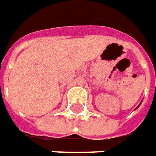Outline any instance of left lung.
<instances>
[{
  "label": "left lung",
  "mask_w": 156,
  "mask_h": 156,
  "mask_svg": "<svg viewBox=\"0 0 156 156\" xmlns=\"http://www.w3.org/2000/svg\"><path fill=\"white\" fill-rule=\"evenodd\" d=\"M141 104H142V102H141V103H140V104H139V105H138V106H137V108H136V109H137V108H138V107H139V106H140V105H141Z\"/></svg>",
  "instance_id": "1"
}]
</instances>
